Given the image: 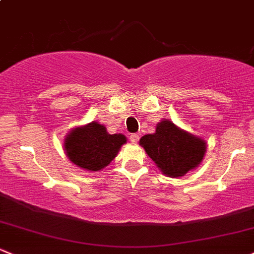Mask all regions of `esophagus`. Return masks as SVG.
<instances>
[{"mask_svg":"<svg viewBox=\"0 0 254 254\" xmlns=\"http://www.w3.org/2000/svg\"><path fill=\"white\" fill-rule=\"evenodd\" d=\"M129 140H130V143H132V144H137L138 140H139V135L138 134H130Z\"/></svg>","mask_w":254,"mask_h":254,"instance_id":"obj_1","label":"esophagus"}]
</instances>
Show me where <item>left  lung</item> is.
I'll return each mask as SVG.
<instances>
[{
	"instance_id": "8db88e82",
	"label": "left lung",
	"mask_w": 254,
	"mask_h": 254,
	"mask_svg": "<svg viewBox=\"0 0 254 254\" xmlns=\"http://www.w3.org/2000/svg\"><path fill=\"white\" fill-rule=\"evenodd\" d=\"M139 145L162 174L171 178H179L198 167L207 150L203 138L182 129L168 119L157 124L155 133L143 135Z\"/></svg>"
}]
</instances>
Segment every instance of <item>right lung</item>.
Returning <instances> with one entry per match:
<instances>
[{
	"label": "right lung",
	"instance_id": "right-lung-1",
	"mask_svg": "<svg viewBox=\"0 0 254 254\" xmlns=\"http://www.w3.org/2000/svg\"><path fill=\"white\" fill-rule=\"evenodd\" d=\"M127 143L121 133L109 134L104 125L92 121L72 128L64 138L66 157L73 165L88 172L104 170Z\"/></svg>",
	"mask_w": 254,
	"mask_h": 254
}]
</instances>
